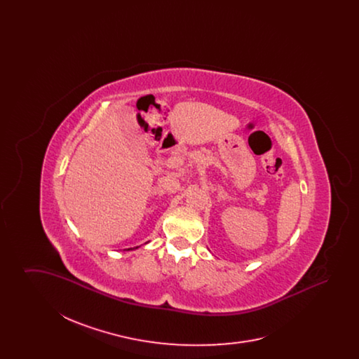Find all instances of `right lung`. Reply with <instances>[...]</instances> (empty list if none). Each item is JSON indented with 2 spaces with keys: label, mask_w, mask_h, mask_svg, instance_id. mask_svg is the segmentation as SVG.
<instances>
[{
  "label": "right lung",
  "mask_w": 359,
  "mask_h": 359,
  "mask_svg": "<svg viewBox=\"0 0 359 359\" xmlns=\"http://www.w3.org/2000/svg\"><path fill=\"white\" fill-rule=\"evenodd\" d=\"M128 250H129V249H128Z\"/></svg>",
  "instance_id": "1"
}]
</instances>
